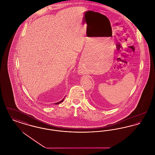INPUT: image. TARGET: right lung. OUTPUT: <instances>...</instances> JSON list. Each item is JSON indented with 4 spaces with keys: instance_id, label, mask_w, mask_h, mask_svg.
<instances>
[{
    "instance_id": "add662e5",
    "label": "right lung",
    "mask_w": 155,
    "mask_h": 155,
    "mask_svg": "<svg viewBox=\"0 0 155 155\" xmlns=\"http://www.w3.org/2000/svg\"><path fill=\"white\" fill-rule=\"evenodd\" d=\"M64 99H62V100H61V101H60V102H58V103H54V104H60V103H61V102H63V101H64Z\"/></svg>"
}]
</instances>
